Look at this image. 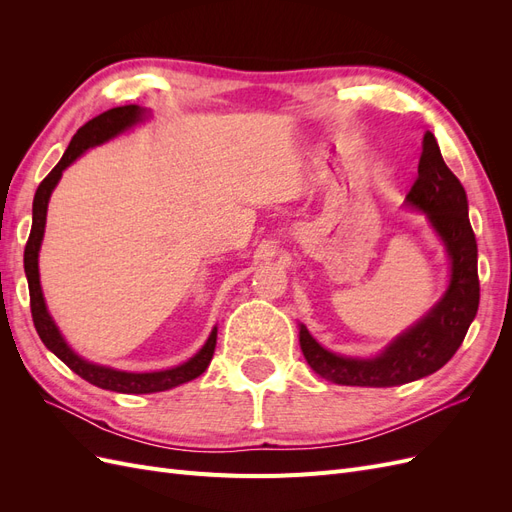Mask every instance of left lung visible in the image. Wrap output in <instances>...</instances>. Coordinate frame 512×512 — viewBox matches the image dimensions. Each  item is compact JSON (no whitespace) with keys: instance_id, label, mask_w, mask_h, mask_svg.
Masks as SVG:
<instances>
[{"instance_id":"1","label":"left lung","mask_w":512,"mask_h":512,"mask_svg":"<svg viewBox=\"0 0 512 512\" xmlns=\"http://www.w3.org/2000/svg\"><path fill=\"white\" fill-rule=\"evenodd\" d=\"M406 203L425 211L442 237L451 256V284L442 301L376 359L333 354L301 327V350L309 367L324 380L346 386H397L425 378L453 359L470 329L480 299L476 237L468 218L466 190L446 166L431 132L423 138L418 177Z\"/></svg>"}]
</instances>
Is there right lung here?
<instances>
[{
    "label": "right lung",
    "instance_id": "right-lung-1",
    "mask_svg": "<svg viewBox=\"0 0 512 512\" xmlns=\"http://www.w3.org/2000/svg\"><path fill=\"white\" fill-rule=\"evenodd\" d=\"M141 117H143V111L136 104L115 106V108H111V111H104L102 115L89 119L83 128L76 130L64 156H61L57 166L38 185L36 196H34L32 232H29V239L25 245V275H27V284H29V307H32L34 327L42 339V344L49 348L55 356H59V359L74 371V374H79L89 384L100 386V389H106V391L130 393V395L158 393V391L173 389V386H179L183 382H190V380L198 378L209 367V363L213 359L218 329L211 331L203 350H200L196 356H192L188 363H183L173 369L153 371V374H130V371H117L111 367L87 363L81 359L79 354H74L68 348L64 337H61L59 329L55 327L53 318L49 316V312H46L42 288H40V275H38V252H40V243L44 237L46 207H49L51 192L55 190V185H57L61 173H64V168H68L85 149L100 145V143L108 141V138L117 136L119 132L128 130Z\"/></svg>",
    "mask_w": 512,
    "mask_h": 512
}]
</instances>
